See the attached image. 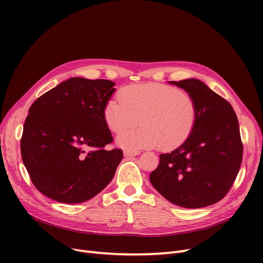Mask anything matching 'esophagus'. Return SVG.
Segmentation results:
<instances>
[{
    "label": "esophagus",
    "mask_w": 263,
    "mask_h": 263,
    "mask_svg": "<svg viewBox=\"0 0 263 263\" xmlns=\"http://www.w3.org/2000/svg\"><path fill=\"white\" fill-rule=\"evenodd\" d=\"M139 154H140V151H128V150L124 151L125 157H134V156H138Z\"/></svg>",
    "instance_id": "1"
}]
</instances>
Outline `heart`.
Instances as JSON below:
<instances>
[{"label":"heart","instance_id":"b5f03b06","mask_svg":"<svg viewBox=\"0 0 263 263\" xmlns=\"http://www.w3.org/2000/svg\"><path fill=\"white\" fill-rule=\"evenodd\" d=\"M119 100H109L103 109V118L113 133H120L116 141L128 151L160 146L173 150L192 135L197 121L194 98L178 87L162 83H139L124 87Z\"/></svg>","mask_w":263,"mask_h":263}]
</instances>
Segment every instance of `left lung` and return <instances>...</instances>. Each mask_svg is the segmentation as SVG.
Segmentation results:
<instances>
[{
    "label": "left lung",
    "instance_id": "obj_1",
    "mask_svg": "<svg viewBox=\"0 0 263 263\" xmlns=\"http://www.w3.org/2000/svg\"><path fill=\"white\" fill-rule=\"evenodd\" d=\"M194 98L197 121L190 138L170 154L160 155L150 173L154 187L169 202L200 209L224 197L239 171L242 142L233 106L202 81H170Z\"/></svg>",
    "mask_w": 263,
    "mask_h": 263
}]
</instances>
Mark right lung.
Instances as JSON below:
<instances>
[{
	"instance_id": "obj_1",
	"label": "right lung",
	"mask_w": 263,
	"mask_h": 263,
	"mask_svg": "<svg viewBox=\"0 0 263 263\" xmlns=\"http://www.w3.org/2000/svg\"><path fill=\"white\" fill-rule=\"evenodd\" d=\"M115 83L71 78L29 107L21 139L23 162L36 189L60 203H82L112 181L122 149L113 141L103 109Z\"/></svg>"
}]
</instances>
